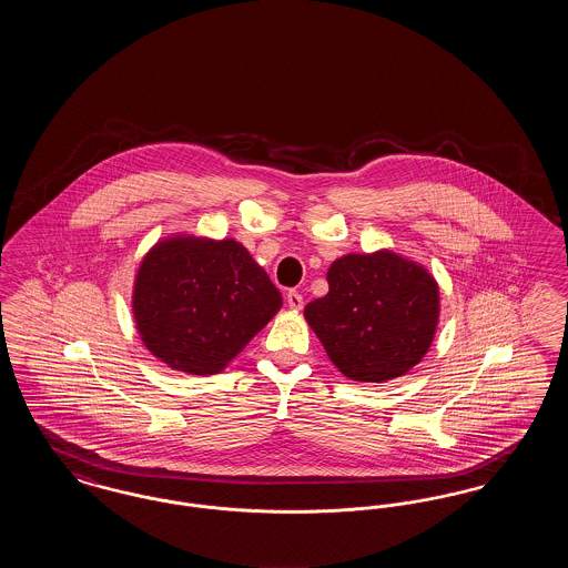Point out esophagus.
Segmentation results:
<instances>
[{
  "label": "esophagus",
  "instance_id": "esophagus-1",
  "mask_svg": "<svg viewBox=\"0 0 568 568\" xmlns=\"http://www.w3.org/2000/svg\"><path fill=\"white\" fill-rule=\"evenodd\" d=\"M285 300H287V306H290L292 311H300V308H302V304H304V300H302V296H300L297 292H290Z\"/></svg>",
  "mask_w": 568,
  "mask_h": 568
}]
</instances>
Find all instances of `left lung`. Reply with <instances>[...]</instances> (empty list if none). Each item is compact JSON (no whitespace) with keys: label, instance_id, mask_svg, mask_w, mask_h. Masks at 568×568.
<instances>
[{"label":"left lung","instance_id":"left-lung-1","mask_svg":"<svg viewBox=\"0 0 568 568\" xmlns=\"http://www.w3.org/2000/svg\"><path fill=\"white\" fill-rule=\"evenodd\" d=\"M327 285L304 320L345 377H403L430 349L440 304L438 283L422 264L389 248L349 253L332 262Z\"/></svg>","mask_w":568,"mask_h":568}]
</instances>
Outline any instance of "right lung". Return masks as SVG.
Wrapping results in <instances>:
<instances>
[{
  "label": "right lung",
  "mask_w": 568,
  "mask_h": 568,
  "mask_svg": "<svg viewBox=\"0 0 568 568\" xmlns=\"http://www.w3.org/2000/svg\"><path fill=\"white\" fill-rule=\"evenodd\" d=\"M283 304L234 239L168 236L135 272L132 311L144 347L172 371L221 373Z\"/></svg>",
  "instance_id": "obj_1"
}]
</instances>
